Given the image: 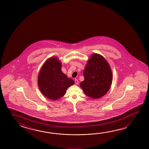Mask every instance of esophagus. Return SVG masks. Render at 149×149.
<instances>
[{"label": "esophagus", "instance_id": "esophagus-1", "mask_svg": "<svg viewBox=\"0 0 149 149\" xmlns=\"http://www.w3.org/2000/svg\"><path fill=\"white\" fill-rule=\"evenodd\" d=\"M75 83L76 84H78L79 83V81H78V79H75Z\"/></svg>", "mask_w": 149, "mask_h": 149}]
</instances>
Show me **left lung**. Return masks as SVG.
Returning a JSON list of instances; mask_svg holds the SVG:
<instances>
[{
	"label": "left lung",
	"mask_w": 149,
	"mask_h": 149,
	"mask_svg": "<svg viewBox=\"0 0 149 149\" xmlns=\"http://www.w3.org/2000/svg\"><path fill=\"white\" fill-rule=\"evenodd\" d=\"M84 81L80 86L87 96L94 99L107 93L112 83L109 65L101 55L94 54L90 58L84 71Z\"/></svg>",
	"instance_id": "left-lung-1"
}]
</instances>
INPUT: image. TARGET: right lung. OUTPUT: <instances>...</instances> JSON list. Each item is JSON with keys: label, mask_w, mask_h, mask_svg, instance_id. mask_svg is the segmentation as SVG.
I'll return each mask as SVG.
<instances>
[{"label": "right lung", "mask_w": 149, "mask_h": 149, "mask_svg": "<svg viewBox=\"0 0 149 149\" xmlns=\"http://www.w3.org/2000/svg\"><path fill=\"white\" fill-rule=\"evenodd\" d=\"M61 65L57 58H50L42 66L38 76L40 89L49 99L55 100L60 98L68 87L74 83L62 72Z\"/></svg>", "instance_id": "1"}]
</instances>
